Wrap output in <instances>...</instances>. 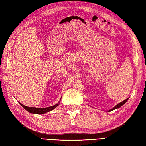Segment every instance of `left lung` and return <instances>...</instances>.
Returning <instances> with one entry per match:
<instances>
[{
  "mask_svg": "<svg viewBox=\"0 0 146 146\" xmlns=\"http://www.w3.org/2000/svg\"><path fill=\"white\" fill-rule=\"evenodd\" d=\"M129 99V98H127V99H126L125 100H124L123 101H122V102H120V103H119L118 104H117L115 107H113V109H111V110H108V111H113V110H116V109H117V108H120L121 106H122L123 104H124L128 100V99Z\"/></svg>",
  "mask_w": 146,
  "mask_h": 146,
  "instance_id": "left-lung-1",
  "label": "left lung"
}]
</instances>
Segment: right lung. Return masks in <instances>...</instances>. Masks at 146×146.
<instances>
[{
	"label": "right lung",
	"mask_w": 146,
	"mask_h": 146,
	"mask_svg": "<svg viewBox=\"0 0 146 146\" xmlns=\"http://www.w3.org/2000/svg\"><path fill=\"white\" fill-rule=\"evenodd\" d=\"M60 99V100H61ZM60 100L58 102V104H56L53 106H50V107H46V108H36V107H27V106H25L23 104H22L21 103L19 102V104L23 107L25 110L30 113L32 114H45L47 112L50 111L52 110H53L54 109H55L56 107L60 105Z\"/></svg>",
	"instance_id": "right-lung-1"
}]
</instances>
